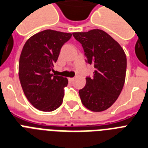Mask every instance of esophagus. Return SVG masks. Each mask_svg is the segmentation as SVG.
Listing matches in <instances>:
<instances>
[{"mask_svg": "<svg viewBox=\"0 0 148 148\" xmlns=\"http://www.w3.org/2000/svg\"><path fill=\"white\" fill-rule=\"evenodd\" d=\"M74 80V77H70V78H68V80L70 81V82H73Z\"/></svg>", "mask_w": 148, "mask_h": 148, "instance_id": "obj_1", "label": "esophagus"}]
</instances>
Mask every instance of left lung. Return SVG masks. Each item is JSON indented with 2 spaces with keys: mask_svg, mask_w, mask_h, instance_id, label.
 I'll return each mask as SVG.
<instances>
[{
  "mask_svg": "<svg viewBox=\"0 0 148 148\" xmlns=\"http://www.w3.org/2000/svg\"><path fill=\"white\" fill-rule=\"evenodd\" d=\"M81 44L85 62L94 66L93 77L79 90L83 105L93 112L109 108L118 99L125 80L127 59L124 50L109 34L100 29L74 32Z\"/></svg>",
  "mask_w": 148,
  "mask_h": 148,
  "instance_id": "1",
  "label": "left lung"
}]
</instances>
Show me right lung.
<instances>
[{"label": "right lung", "mask_w": 148, "mask_h": 148, "mask_svg": "<svg viewBox=\"0 0 148 148\" xmlns=\"http://www.w3.org/2000/svg\"><path fill=\"white\" fill-rule=\"evenodd\" d=\"M71 36L46 29L30 37L23 48L19 62L20 84L27 99L41 111H54L63 102L68 80L51 71L62 47Z\"/></svg>", "instance_id": "add662e5"}]
</instances>
